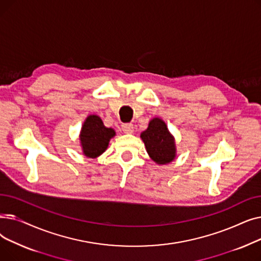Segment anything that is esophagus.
<instances>
[{"instance_id": "obj_1", "label": "esophagus", "mask_w": 261, "mask_h": 261, "mask_svg": "<svg viewBox=\"0 0 261 261\" xmlns=\"http://www.w3.org/2000/svg\"><path fill=\"white\" fill-rule=\"evenodd\" d=\"M133 125L132 123H123L121 126V130L125 133H132L133 132Z\"/></svg>"}]
</instances>
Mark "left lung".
Segmentation results:
<instances>
[{
    "instance_id": "obj_1",
    "label": "left lung",
    "mask_w": 261,
    "mask_h": 261,
    "mask_svg": "<svg viewBox=\"0 0 261 261\" xmlns=\"http://www.w3.org/2000/svg\"><path fill=\"white\" fill-rule=\"evenodd\" d=\"M141 139L149 156L159 165H165L175 159L174 138L161 118L150 120L148 128L141 133Z\"/></svg>"
}]
</instances>
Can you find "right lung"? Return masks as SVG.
Wrapping results in <instances>:
<instances>
[{"mask_svg": "<svg viewBox=\"0 0 261 261\" xmlns=\"http://www.w3.org/2000/svg\"><path fill=\"white\" fill-rule=\"evenodd\" d=\"M113 136H115V131L112 128H107L99 116L89 115L79 135L82 152L90 159L99 156L106 151Z\"/></svg>", "mask_w": 261, "mask_h": 261, "instance_id": "right-lung-1", "label": "right lung"}]
</instances>
